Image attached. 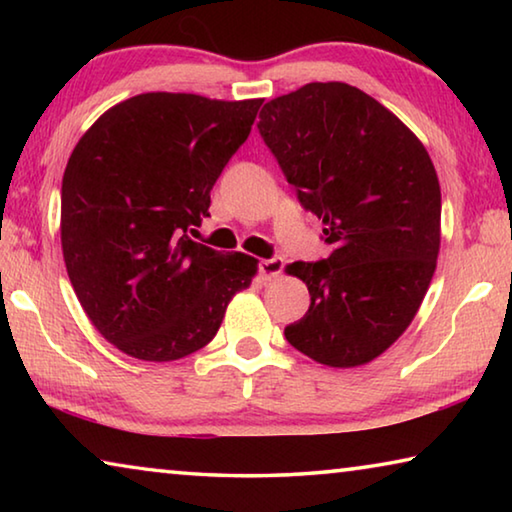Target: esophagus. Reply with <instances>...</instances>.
<instances>
[{
    "label": "esophagus",
    "mask_w": 512,
    "mask_h": 512,
    "mask_svg": "<svg viewBox=\"0 0 512 512\" xmlns=\"http://www.w3.org/2000/svg\"><path fill=\"white\" fill-rule=\"evenodd\" d=\"M282 268H284L282 257H271V259H262V262H259V273H262L264 280H273V277L282 273Z\"/></svg>",
    "instance_id": "obj_1"
}]
</instances>
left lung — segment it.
<instances>
[{"mask_svg":"<svg viewBox=\"0 0 512 512\" xmlns=\"http://www.w3.org/2000/svg\"><path fill=\"white\" fill-rule=\"evenodd\" d=\"M257 128L332 246L327 259L287 266L311 305L284 336L325 366L368 363L411 325L436 271L440 185L429 153L391 110L339 81L268 101Z\"/></svg>","mask_w":512,"mask_h":512,"instance_id":"left-lung-1","label":"left lung"}]
</instances>
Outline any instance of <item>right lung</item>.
<instances>
[{
  "instance_id": "add662e5",
  "label": "right lung",
  "mask_w": 512,
  "mask_h": 512,
  "mask_svg": "<svg viewBox=\"0 0 512 512\" xmlns=\"http://www.w3.org/2000/svg\"><path fill=\"white\" fill-rule=\"evenodd\" d=\"M262 99L146 92L94 121L69 155L60 241L92 325L142 361L205 348L257 259L189 237L210 192L248 140Z\"/></svg>"
}]
</instances>
